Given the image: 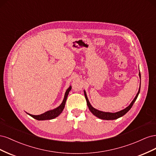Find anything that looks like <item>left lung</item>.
<instances>
[{
    "mask_svg": "<svg viewBox=\"0 0 156 156\" xmlns=\"http://www.w3.org/2000/svg\"><path fill=\"white\" fill-rule=\"evenodd\" d=\"M139 76L140 77V73H139ZM139 92H140V88H139L138 93L136 94L135 98H134V100L132 101V102L131 103V104L128 107H126V108H124V110H122V111H120L119 112H115V113L102 112V111H98V110L96 109V108H94L93 107H92V105H90V102H89V101L88 100V98H87V94H86L85 92H84V96H85V98H86L87 103V105L88 107L89 110L91 111V112L92 113V114L94 115H95L96 116L98 117L99 119H101L102 120H115V119H119V118H120V117H121L122 116H124L126 114V113H127V112H128L130 110V108L132 107V106H133L134 102L136 100V98H137Z\"/></svg>",
    "mask_w": 156,
    "mask_h": 156,
    "instance_id": "left-lung-1",
    "label": "left lung"
}]
</instances>
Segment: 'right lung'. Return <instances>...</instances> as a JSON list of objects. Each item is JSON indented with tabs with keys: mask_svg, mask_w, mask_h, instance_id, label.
Segmentation results:
<instances>
[{
	"mask_svg": "<svg viewBox=\"0 0 156 156\" xmlns=\"http://www.w3.org/2000/svg\"><path fill=\"white\" fill-rule=\"evenodd\" d=\"M72 89V87H69L68 89L66 92L65 93V96H64V100L62 101V103H61V105L58 107L57 108H55L53 110H51L49 111H47L43 114H41L40 115H30L29 114L30 116H32L34 119L37 120H51V119H53L57 117L61 112H62L64 108L65 107V103L66 101L67 98H68V95L69 94V92Z\"/></svg>",
	"mask_w": 156,
	"mask_h": 156,
	"instance_id": "right-lung-1",
	"label": "right lung"
}]
</instances>
